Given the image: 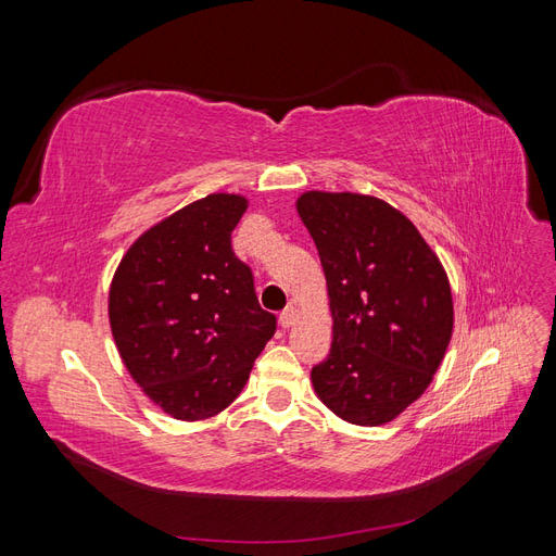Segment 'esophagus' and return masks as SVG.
Segmentation results:
<instances>
[{
	"instance_id": "1",
	"label": "esophagus",
	"mask_w": 556,
	"mask_h": 556,
	"mask_svg": "<svg viewBox=\"0 0 556 556\" xmlns=\"http://www.w3.org/2000/svg\"><path fill=\"white\" fill-rule=\"evenodd\" d=\"M296 317H299V311L294 306H288V308L280 313V327L282 329H290L296 323Z\"/></svg>"
}]
</instances>
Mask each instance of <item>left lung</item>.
<instances>
[{"label":"left lung","mask_w":556,"mask_h":556,"mask_svg":"<svg viewBox=\"0 0 556 556\" xmlns=\"http://www.w3.org/2000/svg\"><path fill=\"white\" fill-rule=\"evenodd\" d=\"M296 211L325 268L333 341L313 387L350 425L390 422L422 396L452 336L439 257L406 215L352 192H306Z\"/></svg>","instance_id":"1"}]
</instances>
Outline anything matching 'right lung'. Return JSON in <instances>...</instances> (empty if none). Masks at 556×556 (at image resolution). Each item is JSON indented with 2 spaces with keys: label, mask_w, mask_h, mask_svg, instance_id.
Masks as SVG:
<instances>
[{
  "label": "right lung",
  "mask_w": 556,
  "mask_h": 556,
  "mask_svg": "<svg viewBox=\"0 0 556 556\" xmlns=\"http://www.w3.org/2000/svg\"><path fill=\"white\" fill-rule=\"evenodd\" d=\"M245 208L239 194L180 208L127 250L111 282V331L127 371L185 422L225 410L276 333L231 250Z\"/></svg>",
  "instance_id": "add662e5"
}]
</instances>
